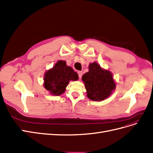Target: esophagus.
Here are the masks:
<instances>
[{"instance_id":"1","label":"esophagus","mask_w":153,"mask_h":153,"mask_svg":"<svg viewBox=\"0 0 153 153\" xmlns=\"http://www.w3.org/2000/svg\"><path fill=\"white\" fill-rule=\"evenodd\" d=\"M78 77H79L80 79H81V78L82 76V71H78Z\"/></svg>"}]
</instances>
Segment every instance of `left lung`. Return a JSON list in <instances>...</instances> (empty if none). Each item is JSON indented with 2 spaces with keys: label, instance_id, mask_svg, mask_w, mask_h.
<instances>
[{
  "label": "left lung",
  "instance_id": "8db88e82",
  "mask_svg": "<svg viewBox=\"0 0 153 153\" xmlns=\"http://www.w3.org/2000/svg\"><path fill=\"white\" fill-rule=\"evenodd\" d=\"M87 98L92 101H101L107 99L116 87L112 73L94 62L89 65V71L83 75Z\"/></svg>",
  "mask_w": 153,
  "mask_h": 153
}]
</instances>
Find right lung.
I'll use <instances>...</instances> for the list:
<instances>
[{
    "label": "right lung",
    "mask_w": 153,
    "mask_h": 153,
    "mask_svg": "<svg viewBox=\"0 0 153 153\" xmlns=\"http://www.w3.org/2000/svg\"><path fill=\"white\" fill-rule=\"evenodd\" d=\"M78 75L73 68L66 65V62L60 60L52 68L45 72L43 86L51 95L60 96L66 91L69 81H76Z\"/></svg>",
    "instance_id": "1"
}]
</instances>
